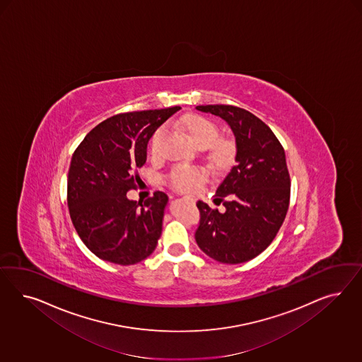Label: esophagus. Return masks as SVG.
Returning <instances> with one entry per match:
<instances>
[{"instance_id": "1", "label": "esophagus", "mask_w": 362, "mask_h": 362, "mask_svg": "<svg viewBox=\"0 0 362 362\" xmlns=\"http://www.w3.org/2000/svg\"><path fill=\"white\" fill-rule=\"evenodd\" d=\"M185 199H186V200H188V202H191V203H194V202H195V199H194V197H185Z\"/></svg>"}]
</instances>
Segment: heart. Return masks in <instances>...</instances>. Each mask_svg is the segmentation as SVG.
I'll return each mask as SVG.
<instances>
[{"mask_svg": "<svg viewBox=\"0 0 362 362\" xmlns=\"http://www.w3.org/2000/svg\"><path fill=\"white\" fill-rule=\"evenodd\" d=\"M186 130L191 138V141L197 144V146H211L218 139V129L212 122L203 118V117H191L186 121ZM165 129H159L153 132L150 141V148L151 153H156L159 142L163 136ZM219 153H226V146L220 144L218 146ZM206 174L203 170L195 168V167H177L171 174V183L179 191L185 192H194L197 191L200 185L204 182Z\"/></svg>", "mask_w": 362, "mask_h": 362, "instance_id": "b5f03b06", "label": "heart"}]
</instances>
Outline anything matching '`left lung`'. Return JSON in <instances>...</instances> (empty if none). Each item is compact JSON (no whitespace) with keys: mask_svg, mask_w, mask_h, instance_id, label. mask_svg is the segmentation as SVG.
Segmentation results:
<instances>
[{"mask_svg":"<svg viewBox=\"0 0 362 362\" xmlns=\"http://www.w3.org/2000/svg\"><path fill=\"white\" fill-rule=\"evenodd\" d=\"M197 110L228 124L236 153L235 165L216 189L219 202L226 197V211L199 200L202 219L195 240L219 263H245L263 252L284 221L291 192L284 150L272 130L247 110L227 105Z\"/></svg>","mask_w":362,"mask_h":362,"instance_id":"left-lung-1","label":"left lung"}]
</instances>
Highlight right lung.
<instances>
[{
	"label": "right lung",
	"instance_id": "add662e5",
	"mask_svg": "<svg viewBox=\"0 0 362 362\" xmlns=\"http://www.w3.org/2000/svg\"><path fill=\"white\" fill-rule=\"evenodd\" d=\"M179 110L111 117L88 132L73 155L67 176L70 218L99 259L134 265L155 251L168 197L158 191L141 203L126 194L141 182L136 170L146 163L153 132Z\"/></svg>",
	"mask_w": 362,
	"mask_h": 362
}]
</instances>
